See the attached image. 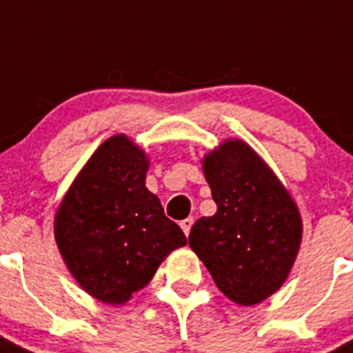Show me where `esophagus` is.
Masks as SVG:
<instances>
[{
	"label": "esophagus",
	"mask_w": 353,
	"mask_h": 353,
	"mask_svg": "<svg viewBox=\"0 0 353 353\" xmlns=\"http://www.w3.org/2000/svg\"><path fill=\"white\" fill-rule=\"evenodd\" d=\"M181 229H183V232H185L186 236L190 234V229H192V225H194V219H192V216H188V219H185V220H181Z\"/></svg>",
	"instance_id": "34e87169"
}]
</instances>
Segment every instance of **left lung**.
<instances>
[{
	"label": "left lung",
	"mask_w": 353,
	"mask_h": 353,
	"mask_svg": "<svg viewBox=\"0 0 353 353\" xmlns=\"http://www.w3.org/2000/svg\"><path fill=\"white\" fill-rule=\"evenodd\" d=\"M216 202L190 231L223 295L240 305L259 304L283 286L299 254L302 220L274 172L241 140H228L202 161Z\"/></svg>",
	"instance_id": "left-lung-1"
}]
</instances>
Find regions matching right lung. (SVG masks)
Returning a JSON list of instances; mask_svg holds the SVG:
<instances>
[{"label": "right lung", "instance_id": "right-lung-1", "mask_svg": "<svg viewBox=\"0 0 353 353\" xmlns=\"http://www.w3.org/2000/svg\"><path fill=\"white\" fill-rule=\"evenodd\" d=\"M147 158L124 134L106 140L58 208L54 238L70 274L106 304H124L149 284L159 263L186 245L145 188Z\"/></svg>", "mask_w": 353, "mask_h": 353}]
</instances>
